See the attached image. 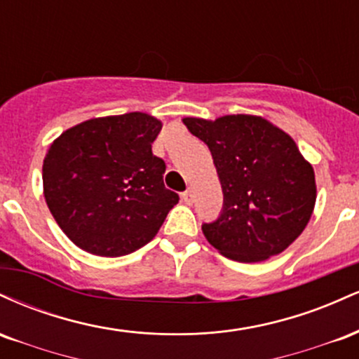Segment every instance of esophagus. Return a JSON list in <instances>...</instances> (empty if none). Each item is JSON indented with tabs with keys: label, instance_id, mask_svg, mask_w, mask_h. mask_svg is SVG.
Listing matches in <instances>:
<instances>
[{
	"label": "esophagus",
	"instance_id": "esophagus-1",
	"mask_svg": "<svg viewBox=\"0 0 359 359\" xmlns=\"http://www.w3.org/2000/svg\"><path fill=\"white\" fill-rule=\"evenodd\" d=\"M182 201L189 205L194 203V191H192V189H187V191L182 194Z\"/></svg>",
	"mask_w": 359,
	"mask_h": 359
}]
</instances>
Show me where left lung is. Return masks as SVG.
Instances as JSON below:
<instances>
[{"mask_svg": "<svg viewBox=\"0 0 359 359\" xmlns=\"http://www.w3.org/2000/svg\"><path fill=\"white\" fill-rule=\"evenodd\" d=\"M211 150L222 211L203 233L226 258L255 263L282 253L306 229L316 204L314 168L292 137L262 116L184 118Z\"/></svg>", "mask_w": 359, "mask_h": 359, "instance_id": "left-lung-1", "label": "left lung"}]
</instances>
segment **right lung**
I'll use <instances>...</instances> for the list:
<instances>
[{"mask_svg":"<svg viewBox=\"0 0 359 359\" xmlns=\"http://www.w3.org/2000/svg\"><path fill=\"white\" fill-rule=\"evenodd\" d=\"M162 121L147 113L93 118L53 140L43 160L45 203L74 245L123 257L150 243L179 196L151 154Z\"/></svg>","mask_w":359,"mask_h":359,"instance_id":"1","label":"right lung"}]
</instances>
